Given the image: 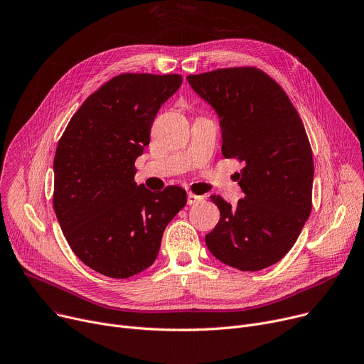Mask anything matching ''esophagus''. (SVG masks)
<instances>
[{"instance_id": "34e87169", "label": "esophagus", "mask_w": 364, "mask_h": 364, "mask_svg": "<svg viewBox=\"0 0 364 364\" xmlns=\"http://www.w3.org/2000/svg\"><path fill=\"white\" fill-rule=\"evenodd\" d=\"M202 200H203V196L195 195V193H188V195H187V205H196Z\"/></svg>"}]
</instances>
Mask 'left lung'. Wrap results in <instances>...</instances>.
I'll use <instances>...</instances> for the list:
<instances>
[{
    "label": "left lung",
    "mask_w": 364,
    "mask_h": 364,
    "mask_svg": "<svg viewBox=\"0 0 364 364\" xmlns=\"http://www.w3.org/2000/svg\"><path fill=\"white\" fill-rule=\"evenodd\" d=\"M187 80L221 118L223 155L245 164L235 173L245 193L237 206L210 196L221 218L206 246L240 271L268 268L291 250L311 212L314 165L303 121L260 68H218Z\"/></svg>",
    "instance_id": "obj_1"
}]
</instances>
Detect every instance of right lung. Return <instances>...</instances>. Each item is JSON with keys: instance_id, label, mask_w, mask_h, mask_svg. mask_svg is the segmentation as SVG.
<instances>
[{"instance_id": "add662e5", "label": "right lung", "mask_w": 364, "mask_h": 364, "mask_svg": "<svg viewBox=\"0 0 364 364\" xmlns=\"http://www.w3.org/2000/svg\"><path fill=\"white\" fill-rule=\"evenodd\" d=\"M180 75L121 73L90 93L68 121L54 158L53 205L68 246L93 271L130 278L155 262L186 190L134 183L161 105Z\"/></svg>"}]
</instances>
